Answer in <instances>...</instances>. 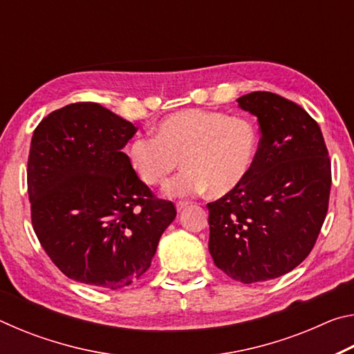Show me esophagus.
<instances>
[{
	"instance_id": "34e87169",
	"label": "esophagus",
	"mask_w": 354,
	"mask_h": 354,
	"mask_svg": "<svg viewBox=\"0 0 354 354\" xmlns=\"http://www.w3.org/2000/svg\"><path fill=\"white\" fill-rule=\"evenodd\" d=\"M189 205H190V203H189V201H178V203H176V209H178V211H179V212H181V211H183V209H184V207H187Z\"/></svg>"
}]
</instances>
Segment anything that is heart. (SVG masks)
I'll return each instance as SVG.
<instances>
[{
	"mask_svg": "<svg viewBox=\"0 0 354 354\" xmlns=\"http://www.w3.org/2000/svg\"><path fill=\"white\" fill-rule=\"evenodd\" d=\"M259 145V129L248 117L184 109L160 120L154 137H136L128 159L151 187L169 181L181 160L185 170L167 185L170 196L200 195L207 189L212 196H225L247 181Z\"/></svg>",
	"mask_w": 354,
	"mask_h": 354,
	"instance_id": "b5f03b06",
	"label": "heart"
}]
</instances>
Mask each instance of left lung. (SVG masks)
Returning <instances> with one entry per match:
<instances>
[{"mask_svg":"<svg viewBox=\"0 0 354 354\" xmlns=\"http://www.w3.org/2000/svg\"><path fill=\"white\" fill-rule=\"evenodd\" d=\"M237 103L257 117L259 153L241 187L207 203L209 253L227 277L253 284L309 256L328 212L331 162L320 127L301 106L272 92Z\"/></svg>","mask_w":354,"mask_h":354,"instance_id":"8db88e82","label":"left lung"}]
</instances>
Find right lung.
Instances as JSON below:
<instances>
[{
    "label": "right lung",
    "instance_id": "right-lung-1",
    "mask_svg": "<svg viewBox=\"0 0 354 354\" xmlns=\"http://www.w3.org/2000/svg\"><path fill=\"white\" fill-rule=\"evenodd\" d=\"M137 128L98 103H73L35 128L28 194L35 236L65 277L118 290L145 273L176 217L122 151Z\"/></svg>",
    "mask_w": 354,
    "mask_h": 354
}]
</instances>
